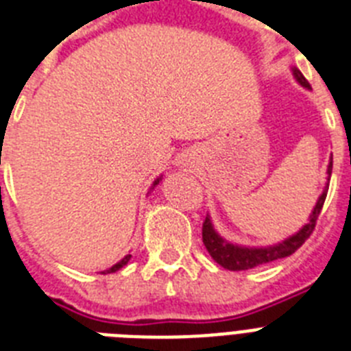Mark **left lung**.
I'll use <instances>...</instances> for the list:
<instances>
[{
	"label": "left lung",
	"mask_w": 351,
	"mask_h": 351,
	"mask_svg": "<svg viewBox=\"0 0 351 351\" xmlns=\"http://www.w3.org/2000/svg\"><path fill=\"white\" fill-rule=\"evenodd\" d=\"M294 72L295 81L301 84V86L308 88V81L304 79L303 73L299 72L298 68H292ZM332 175V162L328 166V176ZM330 180V178H328ZM326 193H328V185L324 187L323 195L319 196L317 204H315L312 215H310L308 223L304 225L303 229L295 232L294 236H290L285 241L278 245H272V247H240V245H232L229 241H225L218 232L215 230L213 223H210V218L207 216L204 221V227H202V240H204L205 249L210 254V258L215 259L216 263L221 265L223 269L227 270H249L259 267V265L270 263V261H276V259L287 258V256L294 254L295 250L308 240L310 234L314 232L315 221H317L319 215H321V209H323V204L326 200Z\"/></svg>",
	"instance_id": "obj_1"
}]
</instances>
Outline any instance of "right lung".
I'll list each match as a JSON object with an SVG mask.
<instances>
[{
	"label": "right lung",
	"mask_w": 351,
	"mask_h": 351,
	"mask_svg": "<svg viewBox=\"0 0 351 351\" xmlns=\"http://www.w3.org/2000/svg\"><path fill=\"white\" fill-rule=\"evenodd\" d=\"M160 180H162V178H156V180L153 182V187H155V185L158 184V182H160ZM130 259H131V254L124 256V258H122L121 261H119V263H115V265H113V267H111V269L104 270V272H101V274H111V272H117V270L122 269V267H124V265H128V261H130Z\"/></svg>",
	"instance_id": "add662e5"
}]
</instances>
